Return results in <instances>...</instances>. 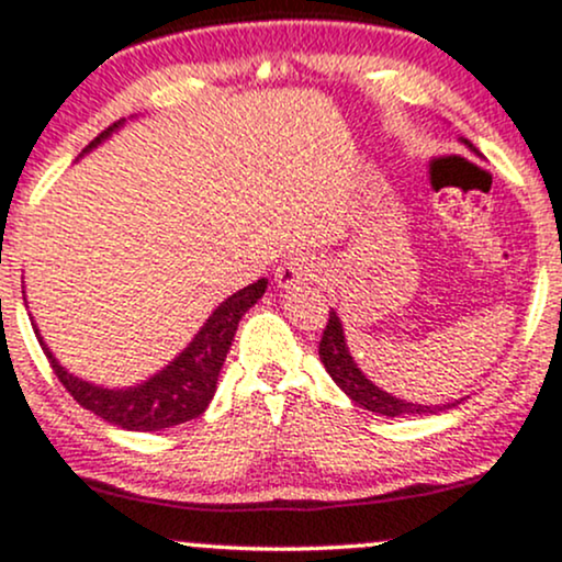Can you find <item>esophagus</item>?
Listing matches in <instances>:
<instances>
[{
    "instance_id": "esophagus-1",
    "label": "esophagus",
    "mask_w": 562,
    "mask_h": 562,
    "mask_svg": "<svg viewBox=\"0 0 562 562\" xmlns=\"http://www.w3.org/2000/svg\"><path fill=\"white\" fill-rule=\"evenodd\" d=\"M317 277V263L312 256H291L274 269V282L282 291H291L295 285H306Z\"/></svg>"
}]
</instances>
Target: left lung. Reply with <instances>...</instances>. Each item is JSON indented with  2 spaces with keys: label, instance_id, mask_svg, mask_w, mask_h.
<instances>
[{
  "label": "left lung",
  "instance_id": "1",
  "mask_svg": "<svg viewBox=\"0 0 562 562\" xmlns=\"http://www.w3.org/2000/svg\"><path fill=\"white\" fill-rule=\"evenodd\" d=\"M319 360H323L325 371L330 373V379L341 386L344 392L355 400L360 408L381 413V416H413V413H437L453 408V405H418V403H405V400L394 397V394L379 390L373 381L366 379V373L357 368V362L351 360L347 338H344L341 319L336 312L328 314V325H325L323 338H319Z\"/></svg>",
  "mask_w": 562,
  "mask_h": 562
}]
</instances>
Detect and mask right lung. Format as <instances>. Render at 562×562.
<instances>
[{
  "label": "right lung",
  "instance_id": "obj_1",
  "mask_svg": "<svg viewBox=\"0 0 562 562\" xmlns=\"http://www.w3.org/2000/svg\"><path fill=\"white\" fill-rule=\"evenodd\" d=\"M120 122L106 127L85 151H90L92 146L101 144L111 131H116ZM267 291V280H258L252 285L243 288L224 304L215 310L207 323L202 325L200 333L191 338V344L168 368H162L157 375H151L144 384L131 386V390H103V386L88 384V381L77 379V375L66 373L58 366V360L53 357V351L45 347V341L40 338L42 349H45L47 360H50L53 373L58 375L60 384L66 386V392L77 400L82 408L95 413L103 422L114 424V427L133 429V431H157L176 427V424L191 422V418L202 416L207 408V403L213 400L215 384H218V373L224 368L226 351H229L234 333H237L239 319L243 314L261 299Z\"/></svg>",
  "mask_w": 562,
  "mask_h": 562
}]
</instances>
